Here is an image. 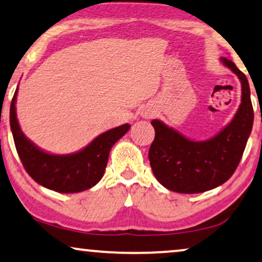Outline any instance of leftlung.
I'll return each mask as SVG.
<instances>
[{
    "label": "left lung",
    "instance_id": "1",
    "mask_svg": "<svg viewBox=\"0 0 262 262\" xmlns=\"http://www.w3.org/2000/svg\"><path fill=\"white\" fill-rule=\"evenodd\" d=\"M222 63L237 75L242 98L232 120L207 141H191L161 120L151 121L155 139L149 149L154 175L164 187L178 193H202L228 181L237 168L253 127L254 111L249 83L234 62Z\"/></svg>",
    "mask_w": 262,
    "mask_h": 262
}]
</instances>
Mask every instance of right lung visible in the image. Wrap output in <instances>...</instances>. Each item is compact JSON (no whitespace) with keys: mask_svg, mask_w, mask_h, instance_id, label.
I'll list each match as a JSON object with an SVG mask.
<instances>
[{"mask_svg":"<svg viewBox=\"0 0 262 262\" xmlns=\"http://www.w3.org/2000/svg\"><path fill=\"white\" fill-rule=\"evenodd\" d=\"M17 89L10 103V128L24 168L39 185L59 193H77L92 188L105 173L111 148L130 130L124 124L103 132L80 151L53 155L42 151L21 131L16 118Z\"/></svg>","mask_w":262,"mask_h":262,"instance_id":"obj_1","label":"right lung"}]
</instances>
